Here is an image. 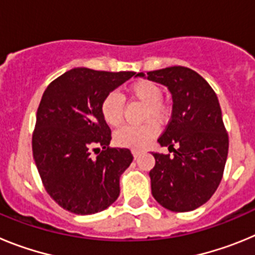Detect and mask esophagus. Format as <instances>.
Segmentation results:
<instances>
[{"instance_id":"1","label":"esophagus","mask_w":255,"mask_h":255,"mask_svg":"<svg viewBox=\"0 0 255 255\" xmlns=\"http://www.w3.org/2000/svg\"><path fill=\"white\" fill-rule=\"evenodd\" d=\"M131 153H132V155H134L135 158H138L139 155H140V150H136V149H132L131 150Z\"/></svg>"}]
</instances>
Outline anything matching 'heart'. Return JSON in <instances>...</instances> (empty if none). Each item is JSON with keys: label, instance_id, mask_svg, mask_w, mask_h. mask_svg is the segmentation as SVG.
Listing matches in <instances>:
<instances>
[{"label": "heart", "instance_id": "1", "mask_svg": "<svg viewBox=\"0 0 255 255\" xmlns=\"http://www.w3.org/2000/svg\"><path fill=\"white\" fill-rule=\"evenodd\" d=\"M129 94L134 100L144 105L139 126H124L115 132V143L120 147L141 149L145 148L157 135V126L153 123L163 124L168 119V106L162 100V88L152 80L141 79L129 87ZM101 115L108 126L116 128L124 120L125 102L117 92H110L101 102Z\"/></svg>", "mask_w": 255, "mask_h": 255}]
</instances>
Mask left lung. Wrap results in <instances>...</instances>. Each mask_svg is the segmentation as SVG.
<instances>
[{
	"label": "left lung",
	"instance_id": "1",
	"mask_svg": "<svg viewBox=\"0 0 255 255\" xmlns=\"http://www.w3.org/2000/svg\"><path fill=\"white\" fill-rule=\"evenodd\" d=\"M147 79L166 85L173 101L171 120L158 138L173 155L152 153V194L168 211H193L215 194L226 164L229 135L218 98L211 85L189 67L149 71Z\"/></svg>",
	"mask_w": 255,
	"mask_h": 255
}]
</instances>
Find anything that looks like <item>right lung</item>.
I'll list each match as a JSON object with an SVG mask.
<instances>
[{"instance_id":"right-lung-1","label":"right lung","mask_w":255,"mask_h":255,"mask_svg":"<svg viewBox=\"0 0 255 255\" xmlns=\"http://www.w3.org/2000/svg\"><path fill=\"white\" fill-rule=\"evenodd\" d=\"M135 73L76 67L55 79L42 96L33 157L49 197L71 213L102 212L120 195V176L132 154L110 147L111 129L100 107L110 92ZM92 150L100 152L96 159Z\"/></svg>"}]
</instances>
